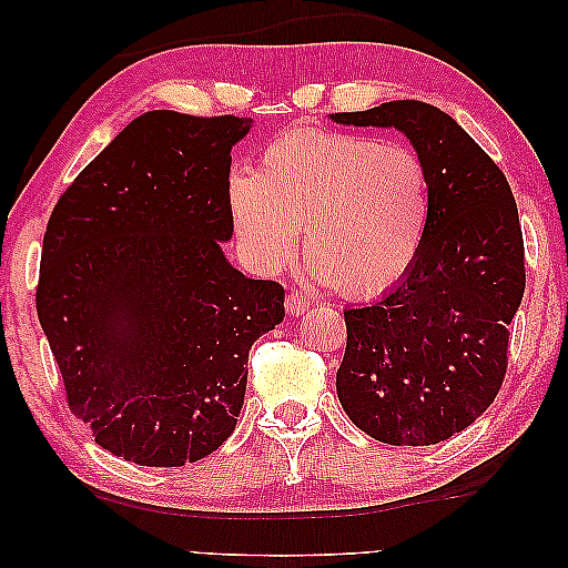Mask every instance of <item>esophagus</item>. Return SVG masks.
Instances as JSON below:
<instances>
[{"instance_id":"1","label":"esophagus","mask_w":568,"mask_h":568,"mask_svg":"<svg viewBox=\"0 0 568 568\" xmlns=\"http://www.w3.org/2000/svg\"><path fill=\"white\" fill-rule=\"evenodd\" d=\"M284 307H286V313H290L292 317H300V315H305L307 310H310V297H307V294L292 290L290 294H286Z\"/></svg>"}]
</instances>
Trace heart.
<instances>
[{
    "label": "heart",
    "instance_id": "b5f03b06",
    "mask_svg": "<svg viewBox=\"0 0 568 568\" xmlns=\"http://www.w3.org/2000/svg\"><path fill=\"white\" fill-rule=\"evenodd\" d=\"M227 209L243 255L261 274L297 258L307 227L315 274L346 297L390 290L424 251L432 183L403 144L325 129H290L261 150L258 173L227 181Z\"/></svg>",
    "mask_w": 568,
    "mask_h": 568
}]
</instances>
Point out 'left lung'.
<instances>
[{
  "mask_svg": "<svg viewBox=\"0 0 568 568\" xmlns=\"http://www.w3.org/2000/svg\"><path fill=\"white\" fill-rule=\"evenodd\" d=\"M331 119L398 129L432 183L429 230L414 268L383 300L344 310L338 400L377 442L437 445L468 429L507 375L509 323L525 292L515 196L457 121L422 100Z\"/></svg>",
  "mask_w": 568,
  "mask_h": 568,
  "instance_id": "obj_1",
  "label": "left lung"
}]
</instances>
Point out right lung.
Instances as JSON below:
<instances>
[{"label": "right lung", "instance_id": "obj_1", "mask_svg": "<svg viewBox=\"0 0 568 568\" xmlns=\"http://www.w3.org/2000/svg\"><path fill=\"white\" fill-rule=\"evenodd\" d=\"M240 115H139L74 178L43 235L36 310L69 410L150 468L235 432L247 352L284 321V286L224 258Z\"/></svg>", "mask_w": 568, "mask_h": 568}]
</instances>
